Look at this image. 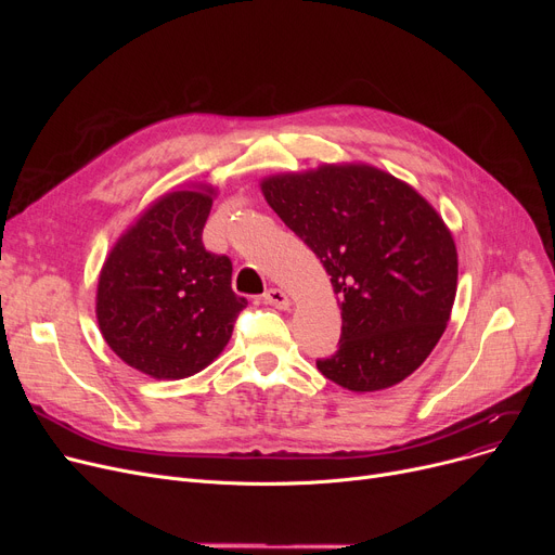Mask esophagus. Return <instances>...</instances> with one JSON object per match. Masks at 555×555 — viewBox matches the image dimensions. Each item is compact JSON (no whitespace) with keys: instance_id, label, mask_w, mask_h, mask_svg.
I'll return each mask as SVG.
<instances>
[{"instance_id":"esophagus-1","label":"esophagus","mask_w":555,"mask_h":555,"mask_svg":"<svg viewBox=\"0 0 555 555\" xmlns=\"http://www.w3.org/2000/svg\"><path fill=\"white\" fill-rule=\"evenodd\" d=\"M262 304L274 306V308H281V310L289 308V299H287V295L283 293V289H279V287H270L268 293L262 295Z\"/></svg>"}]
</instances>
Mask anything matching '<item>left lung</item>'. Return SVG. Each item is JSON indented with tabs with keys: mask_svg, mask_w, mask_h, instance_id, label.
Returning a JSON list of instances; mask_svg holds the SVG:
<instances>
[{
	"mask_svg": "<svg viewBox=\"0 0 555 555\" xmlns=\"http://www.w3.org/2000/svg\"><path fill=\"white\" fill-rule=\"evenodd\" d=\"M262 195L326 268L341 335L317 369L351 391L412 375L441 339L456 295V247L429 204L364 164L262 180Z\"/></svg>",
	"mask_w": 555,
	"mask_h": 555,
	"instance_id": "obj_1",
	"label": "left lung"
}]
</instances>
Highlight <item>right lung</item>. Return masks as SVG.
Masks as SVG:
<instances>
[{
	"mask_svg": "<svg viewBox=\"0 0 555 555\" xmlns=\"http://www.w3.org/2000/svg\"><path fill=\"white\" fill-rule=\"evenodd\" d=\"M211 204V189L164 195L114 245L99 276L105 341L157 380L209 366L247 306L231 289L229 256L202 243Z\"/></svg>",
	"mask_w": 555,
	"mask_h": 555,
	"instance_id": "add662e5",
	"label": "right lung"
}]
</instances>
